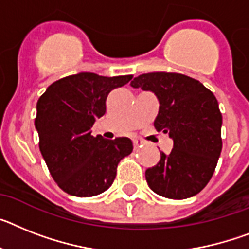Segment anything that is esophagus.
I'll list each match as a JSON object with an SVG mask.
<instances>
[{"instance_id": "esophagus-1", "label": "esophagus", "mask_w": 249, "mask_h": 249, "mask_svg": "<svg viewBox=\"0 0 249 249\" xmlns=\"http://www.w3.org/2000/svg\"><path fill=\"white\" fill-rule=\"evenodd\" d=\"M133 144H134L135 148H138V147H141L142 144H143V141H142V139H138V138H135V139H133Z\"/></svg>"}]
</instances>
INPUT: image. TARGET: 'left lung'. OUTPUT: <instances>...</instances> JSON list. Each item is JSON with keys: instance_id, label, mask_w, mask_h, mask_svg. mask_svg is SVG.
Listing matches in <instances>:
<instances>
[{"instance_id": "8db88e82", "label": "left lung", "mask_w": 249, "mask_h": 249, "mask_svg": "<svg viewBox=\"0 0 249 249\" xmlns=\"http://www.w3.org/2000/svg\"><path fill=\"white\" fill-rule=\"evenodd\" d=\"M130 85L156 93L160 111L154 128L173 139L171 153L162 152L160 162L145 171L149 187L167 199L199 194L213 177L223 147V118L214 93L181 73H144Z\"/></svg>"}]
</instances>
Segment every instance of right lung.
<instances>
[{"mask_svg": "<svg viewBox=\"0 0 249 249\" xmlns=\"http://www.w3.org/2000/svg\"><path fill=\"white\" fill-rule=\"evenodd\" d=\"M133 76L83 72L49 86L36 104L39 148L55 183L78 197L99 195L112 185L118 164L133 150L129 138L93 137L91 128L106 112V99Z\"/></svg>", "mask_w": 249, "mask_h": 249, "instance_id": "1", "label": "right lung"}]
</instances>
